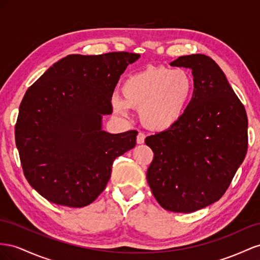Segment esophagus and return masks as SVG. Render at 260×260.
Returning a JSON list of instances; mask_svg holds the SVG:
<instances>
[{
  "label": "esophagus",
  "mask_w": 260,
  "mask_h": 260,
  "mask_svg": "<svg viewBox=\"0 0 260 260\" xmlns=\"http://www.w3.org/2000/svg\"><path fill=\"white\" fill-rule=\"evenodd\" d=\"M145 138H146V135L144 134V133L138 132V135H137V138H136L137 144H143L145 142Z\"/></svg>",
  "instance_id": "34e87169"
}]
</instances>
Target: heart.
<instances>
[{
	"instance_id": "b5f03b06",
	"label": "heart",
	"mask_w": 260,
	"mask_h": 260,
	"mask_svg": "<svg viewBox=\"0 0 260 260\" xmlns=\"http://www.w3.org/2000/svg\"><path fill=\"white\" fill-rule=\"evenodd\" d=\"M114 95L112 107L125 115L129 108L139 110L140 120L151 129L163 131L179 122L194 94V79L184 70L147 68L128 76Z\"/></svg>"
}]
</instances>
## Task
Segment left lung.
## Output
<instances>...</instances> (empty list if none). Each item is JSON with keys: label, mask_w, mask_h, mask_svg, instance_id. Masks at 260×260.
<instances>
[{"label": "left lung", "mask_w": 260, "mask_h": 260, "mask_svg": "<svg viewBox=\"0 0 260 260\" xmlns=\"http://www.w3.org/2000/svg\"><path fill=\"white\" fill-rule=\"evenodd\" d=\"M170 65L191 70L194 94L179 122L145 139L153 151L147 181L162 208L189 213L224 195L247 152L248 120L211 57L184 55Z\"/></svg>", "instance_id": "8db88e82"}]
</instances>
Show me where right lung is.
<instances>
[{
  "label": "right lung",
  "mask_w": 260,
  "mask_h": 260,
  "mask_svg": "<svg viewBox=\"0 0 260 260\" xmlns=\"http://www.w3.org/2000/svg\"><path fill=\"white\" fill-rule=\"evenodd\" d=\"M139 54H71L28 88L15 142L28 183L49 202L81 208L105 190L115 158L136 145V131L109 134L103 114L120 76Z\"/></svg>",
  "instance_id": "1"
}]
</instances>
